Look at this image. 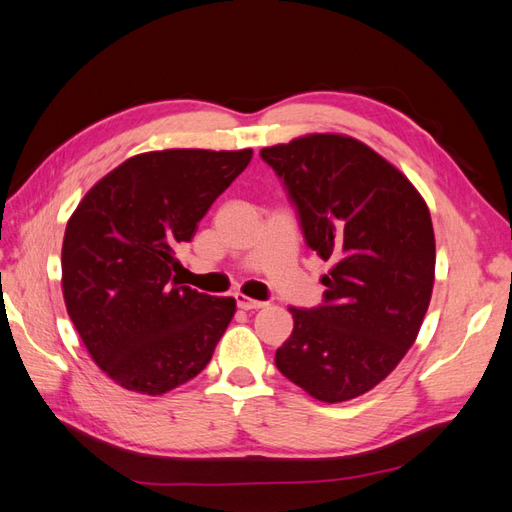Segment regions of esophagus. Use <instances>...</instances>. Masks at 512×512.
Returning <instances> with one entry per match:
<instances>
[{
	"label": "esophagus",
	"mask_w": 512,
	"mask_h": 512,
	"mask_svg": "<svg viewBox=\"0 0 512 512\" xmlns=\"http://www.w3.org/2000/svg\"><path fill=\"white\" fill-rule=\"evenodd\" d=\"M235 301H237V305L241 307V309H260V307H265L267 303L265 301H256V299H250V297H245V294H241V292H237L235 294Z\"/></svg>",
	"instance_id": "34e87169"
}]
</instances>
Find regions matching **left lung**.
Returning a JSON list of instances; mask_svg holds the SVG:
<instances>
[{
    "mask_svg": "<svg viewBox=\"0 0 512 512\" xmlns=\"http://www.w3.org/2000/svg\"><path fill=\"white\" fill-rule=\"evenodd\" d=\"M297 209L307 247L331 262L322 303L290 307L292 335L275 352L282 374L337 404L374 389L421 329L436 269L425 200L374 149L312 134L260 151Z\"/></svg>",
    "mask_w": 512,
    "mask_h": 512,
    "instance_id": "obj_1",
    "label": "left lung"
}]
</instances>
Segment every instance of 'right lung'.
Segmentation results:
<instances>
[{
	"mask_svg": "<svg viewBox=\"0 0 512 512\" xmlns=\"http://www.w3.org/2000/svg\"><path fill=\"white\" fill-rule=\"evenodd\" d=\"M252 160V149L134 156L87 192L66 226L61 286L70 320L108 378L162 395L198 376L235 299L179 286L175 252Z\"/></svg>",
	"mask_w": 512,
	"mask_h": 512,
	"instance_id": "add662e5",
	"label": "right lung"
}]
</instances>
